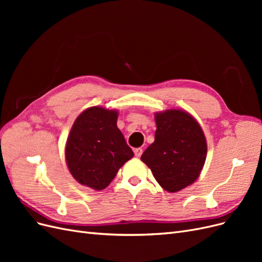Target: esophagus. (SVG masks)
<instances>
[{
  "mask_svg": "<svg viewBox=\"0 0 262 262\" xmlns=\"http://www.w3.org/2000/svg\"><path fill=\"white\" fill-rule=\"evenodd\" d=\"M142 153H143V149H142L141 147L134 148V155H136L137 157H140L142 155Z\"/></svg>",
  "mask_w": 262,
  "mask_h": 262,
  "instance_id": "esophagus-1",
  "label": "esophagus"
}]
</instances>
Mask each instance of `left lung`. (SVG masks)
Wrapping results in <instances>:
<instances>
[{
    "label": "left lung",
    "instance_id": "8db88e82",
    "mask_svg": "<svg viewBox=\"0 0 262 262\" xmlns=\"http://www.w3.org/2000/svg\"><path fill=\"white\" fill-rule=\"evenodd\" d=\"M155 141L141 156L163 189L177 192L200 176L207 158L201 125L187 112L168 109L155 114Z\"/></svg>",
    "mask_w": 262,
    "mask_h": 262
}]
</instances>
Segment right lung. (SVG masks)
Returning a JSON list of instances; mask_svg holds the SVG:
<instances>
[{
  "label": "right lung",
  "mask_w": 262,
  "mask_h": 262,
  "mask_svg": "<svg viewBox=\"0 0 262 262\" xmlns=\"http://www.w3.org/2000/svg\"><path fill=\"white\" fill-rule=\"evenodd\" d=\"M117 120V110L94 106L74 121L67 140L66 161L71 175L81 185L105 189L133 157Z\"/></svg>",
  "instance_id": "add662e5"
}]
</instances>
